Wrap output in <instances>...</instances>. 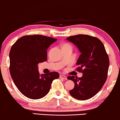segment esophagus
Listing matches in <instances>:
<instances>
[{
	"instance_id": "34e87169",
	"label": "esophagus",
	"mask_w": 120,
	"mask_h": 120,
	"mask_svg": "<svg viewBox=\"0 0 120 120\" xmlns=\"http://www.w3.org/2000/svg\"><path fill=\"white\" fill-rule=\"evenodd\" d=\"M60 78H61V79H63L67 80V78H66V76H65V75H60Z\"/></svg>"
}]
</instances>
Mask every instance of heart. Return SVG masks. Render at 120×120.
<instances>
[{
	"label": "heart",
	"mask_w": 120,
	"mask_h": 120,
	"mask_svg": "<svg viewBox=\"0 0 120 120\" xmlns=\"http://www.w3.org/2000/svg\"><path fill=\"white\" fill-rule=\"evenodd\" d=\"M64 46H70V47H71V45L69 44H68V43H65V44H64L63 45V47H64Z\"/></svg>",
	"instance_id": "b5f03b06"
}]
</instances>
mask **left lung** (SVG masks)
Listing matches in <instances>:
<instances>
[{"label": "left lung", "mask_w": 120, "mask_h": 120, "mask_svg": "<svg viewBox=\"0 0 120 120\" xmlns=\"http://www.w3.org/2000/svg\"><path fill=\"white\" fill-rule=\"evenodd\" d=\"M66 40L74 44L81 53L76 63V70L83 73L81 78L68 77V79L75 83L74 88L69 93L80 100L89 99L105 83L109 70V56L102 42L96 37L79 34L69 36Z\"/></svg>", "instance_id": "left-lung-1"}]
</instances>
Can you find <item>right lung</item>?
<instances>
[{"label": "right lung", "mask_w": 120, "mask_h": 120, "mask_svg": "<svg viewBox=\"0 0 120 120\" xmlns=\"http://www.w3.org/2000/svg\"><path fill=\"white\" fill-rule=\"evenodd\" d=\"M56 39L41 35H26L19 38L9 53L10 73L20 92L31 99H39L49 92L57 72L40 75L39 63L47 60V49Z\"/></svg>", "instance_id": "obj_1"}]
</instances>
